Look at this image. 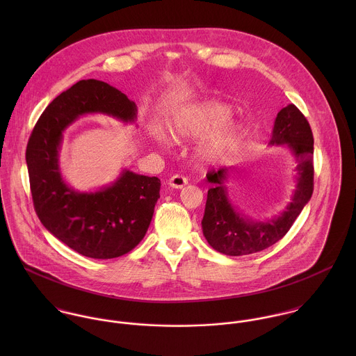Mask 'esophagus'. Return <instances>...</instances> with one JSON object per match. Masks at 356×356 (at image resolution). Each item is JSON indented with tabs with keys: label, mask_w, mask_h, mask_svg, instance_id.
<instances>
[{
	"label": "esophagus",
	"mask_w": 356,
	"mask_h": 356,
	"mask_svg": "<svg viewBox=\"0 0 356 356\" xmlns=\"http://www.w3.org/2000/svg\"><path fill=\"white\" fill-rule=\"evenodd\" d=\"M168 185H170L171 188L181 189V188H184L185 185H188V178L175 174V175H172V177L168 179Z\"/></svg>",
	"instance_id": "34e87169"
}]
</instances>
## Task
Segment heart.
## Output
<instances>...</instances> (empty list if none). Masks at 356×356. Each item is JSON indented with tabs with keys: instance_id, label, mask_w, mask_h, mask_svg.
<instances>
[{
	"instance_id": "heart-1",
	"label": "heart",
	"mask_w": 356,
	"mask_h": 356,
	"mask_svg": "<svg viewBox=\"0 0 356 356\" xmlns=\"http://www.w3.org/2000/svg\"><path fill=\"white\" fill-rule=\"evenodd\" d=\"M229 116L230 108L219 102L191 105L179 109L172 116L170 130L177 138H193L203 136L213 128L214 130L204 138L197 149V154L202 160L212 163L226 154L240 134L238 124L226 122ZM152 136L160 145L170 147L172 144L171 137L157 126H153Z\"/></svg>"
}]
</instances>
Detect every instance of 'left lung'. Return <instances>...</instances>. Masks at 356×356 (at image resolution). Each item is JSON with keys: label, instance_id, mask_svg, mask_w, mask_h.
Masks as SVG:
<instances>
[{"label": "left lung", "instance_id": "1", "mask_svg": "<svg viewBox=\"0 0 356 356\" xmlns=\"http://www.w3.org/2000/svg\"><path fill=\"white\" fill-rule=\"evenodd\" d=\"M270 145H285L296 160V189L291 203L275 218L254 220L237 209L229 197L226 181L229 168L207 174L213 186L208 191L204 211L203 234L208 244L229 256L260 252L280 241L292 227L314 191V138L305 115L296 105L282 108L274 122Z\"/></svg>", "mask_w": 356, "mask_h": 356}]
</instances>
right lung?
Segmentation results:
<instances>
[{"instance_id":"add662e5","label":"right lung","mask_w":356,"mask_h":356,"mask_svg":"<svg viewBox=\"0 0 356 356\" xmlns=\"http://www.w3.org/2000/svg\"><path fill=\"white\" fill-rule=\"evenodd\" d=\"M88 113L133 123L137 105L96 79L79 81L57 96L27 144L31 196L41 223L57 240L83 256L112 259L130 252L144 238L160 197V179L123 170L113 184L96 192L70 188L58 165L63 133Z\"/></svg>"}]
</instances>
